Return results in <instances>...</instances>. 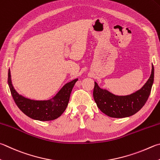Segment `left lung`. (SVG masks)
<instances>
[{"instance_id":"obj_1","label":"left lung","mask_w":160,"mask_h":160,"mask_svg":"<svg viewBox=\"0 0 160 160\" xmlns=\"http://www.w3.org/2000/svg\"><path fill=\"white\" fill-rule=\"evenodd\" d=\"M154 82V66L152 63L151 74L146 84L133 94L118 96L108 90L101 88L94 82L93 97L98 108L110 118H123L129 117L139 111L146 103L150 94Z\"/></svg>"}]
</instances>
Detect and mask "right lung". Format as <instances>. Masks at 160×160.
<instances>
[{"label": "right lung", "instance_id": "right-lung-1", "mask_svg": "<svg viewBox=\"0 0 160 160\" xmlns=\"http://www.w3.org/2000/svg\"><path fill=\"white\" fill-rule=\"evenodd\" d=\"M78 80L76 78L65 84L50 99L34 100L25 97L16 91L12 82L10 70L8 71V82L14 102L28 117L39 121L53 120L62 115L68 106L72 88Z\"/></svg>", "mask_w": 160, "mask_h": 160}]
</instances>
